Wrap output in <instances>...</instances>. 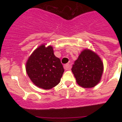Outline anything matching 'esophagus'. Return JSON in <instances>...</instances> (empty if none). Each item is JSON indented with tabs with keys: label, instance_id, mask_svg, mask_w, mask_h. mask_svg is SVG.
Instances as JSON below:
<instances>
[{
	"label": "esophagus",
	"instance_id": "esophagus-1",
	"mask_svg": "<svg viewBox=\"0 0 122 122\" xmlns=\"http://www.w3.org/2000/svg\"><path fill=\"white\" fill-rule=\"evenodd\" d=\"M64 68L65 70H70V64H69V63H67V64L65 65Z\"/></svg>",
	"mask_w": 122,
	"mask_h": 122
}]
</instances>
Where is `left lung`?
Masks as SVG:
<instances>
[{
  "label": "left lung",
  "instance_id": "8db88e82",
  "mask_svg": "<svg viewBox=\"0 0 122 122\" xmlns=\"http://www.w3.org/2000/svg\"><path fill=\"white\" fill-rule=\"evenodd\" d=\"M71 71L79 86L84 88H91L97 84L101 79L103 64L98 56L86 49L74 61Z\"/></svg>",
  "mask_w": 122,
  "mask_h": 122
}]
</instances>
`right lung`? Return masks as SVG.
<instances>
[{
  "label": "right lung",
  "mask_w": 122,
  "mask_h": 122,
  "mask_svg": "<svg viewBox=\"0 0 122 122\" xmlns=\"http://www.w3.org/2000/svg\"><path fill=\"white\" fill-rule=\"evenodd\" d=\"M26 71L34 84L47 90L60 82L64 69L60 59L55 56L52 47L42 45L29 57Z\"/></svg>",
  "instance_id": "right-lung-1"
}]
</instances>
